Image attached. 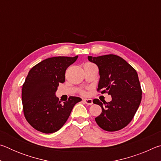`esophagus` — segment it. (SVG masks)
<instances>
[{
    "label": "esophagus",
    "mask_w": 161,
    "mask_h": 161,
    "mask_svg": "<svg viewBox=\"0 0 161 161\" xmlns=\"http://www.w3.org/2000/svg\"><path fill=\"white\" fill-rule=\"evenodd\" d=\"M83 102L87 105H92L93 103V101L92 99H84Z\"/></svg>",
    "instance_id": "obj_1"
}]
</instances>
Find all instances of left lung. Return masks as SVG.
I'll list each match as a JSON object with an SVG mask.
<instances>
[{
	"instance_id": "left-lung-1",
	"label": "left lung",
	"mask_w": 161,
	"mask_h": 161,
	"mask_svg": "<svg viewBox=\"0 0 161 161\" xmlns=\"http://www.w3.org/2000/svg\"><path fill=\"white\" fill-rule=\"evenodd\" d=\"M89 61L96 64L99 71L97 90L111 96V101L103 103L94 99L102 107V114L95 118L97 124L107 131L123 129L133 119L142 98L136 71L121 57L107 54L88 56Z\"/></svg>"
}]
</instances>
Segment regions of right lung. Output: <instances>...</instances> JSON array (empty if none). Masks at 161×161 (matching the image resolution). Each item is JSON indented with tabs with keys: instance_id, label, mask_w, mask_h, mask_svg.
Returning a JSON list of instances; mask_svg holds the SVG:
<instances>
[{
	"instance_id": "add662e5",
	"label": "right lung",
	"mask_w": 161,
	"mask_h": 161,
	"mask_svg": "<svg viewBox=\"0 0 161 161\" xmlns=\"http://www.w3.org/2000/svg\"><path fill=\"white\" fill-rule=\"evenodd\" d=\"M78 55L54 57L41 61L29 71L22 89L24 115L28 123L45 133L58 131L69 118L73 107L81 101L69 97L60 103L56 97L59 83L65 81V71Z\"/></svg>"
}]
</instances>
